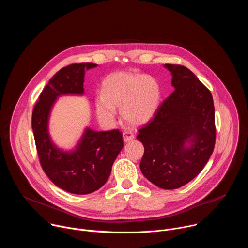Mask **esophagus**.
I'll return each mask as SVG.
<instances>
[{"label": "esophagus", "instance_id": "obj_1", "mask_svg": "<svg viewBox=\"0 0 248 248\" xmlns=\"http://www.w3.org/2000/svg\"><path fill=\"white\" fill-rule=\"evenodd\" d=\"M123 137H124V142H129V141L134 139V134L129 132V131H124L123 133Z\"/></svg>", "mask_w": 248, "mask_h": 248}]
</instances>
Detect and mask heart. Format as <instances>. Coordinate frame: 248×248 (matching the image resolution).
<instances>
[{
    "instance_id": "heart-1",
    "label": "heart",
    "mask_w": 248,
    "mask_h": 248,
    "mask_svg": "<svg viewBox=\"0 0 248 248\" xmlns=\"http://www.w3.org/2000/svg\"><path fill=\"white\" fill-rule=\"evenodd\" d=\"M160 101V86L153 78L118 72L103 81L102 95L95 98V108L98 118L104 123H114L117 118L116 108H119L126 124L138 126L152 120Z\"/></svg>"
}]
</instances>
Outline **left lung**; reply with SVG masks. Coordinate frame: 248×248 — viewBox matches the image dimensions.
<instances>
[{
	"instance_id": "left-lung-1",
	"label": "left lung",
	"mask_w": 248,
	"mask_h": 248,
	"mask_svg": "<svg viewBox=\"0 0 248 248\" xmlns=\"http://www.w3.org/2000/svg\"><path fill=\"white\" fill-rule=\"evenodd\" d=\"M174 91L154 118L138 130L144 146L140 170L164 189L179 188L202 170L216 141L215 109L211 92L187 67L164 64Z\"/></svg>"
}]
</instances>
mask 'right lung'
I'll list each match as a JSON object with an SVG mask.
<instances>
[{
    "mask_svg": "<svg viewBox=\"0 0 248 248\" xmlns=\"http://www.w3.org/2000/svg\"><path fill=\"white\" fill-rule=\"evenodd\" d=\"M96 63H73L50 79L35 104L32 129L41 167L58 187L74 194H88L109 179L112 166L124 147L118 129L95 131L86 127L76 149L63 151L52 141L48 124L51 110L62 95H83L84 75Z\"/></svg>",
    "mask_w": 248,
    "mask_h": 248,
    "instance_id": "right-lung-1",
    "label": "right lung"
}]
</instances>
